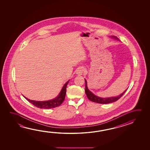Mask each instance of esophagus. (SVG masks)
Listing matches in <instances>:
<instances>
[{
	"mask_svg": "<svg viewBox=\"0 0 150 150\" xmlns=\"http://www.w3.org/2000/svg\"><path fill=\"white\" fill-rule=\"evenodd\" d=\"M84 68H83V67H81V68H79V69H78L77 70V71H76V73L77 75H81L83 73H84Z\"/></svg>",
	"mask_w": 150,
	"mask_h": 150,
	"instance_id": "1",
	"label": "esophagus"
}]
</instances>
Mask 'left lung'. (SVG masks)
<instances>
[{"instance_id":"obj_1","label":"left lung","mask_w":150,"mask_h":150,"mask_svg":"<svg viewBox=\"0 0 150 150\" xmlns=\"http://www.w3.org/2000/svg\"><path fill=\"white\" fill-rule=\"evenodd\" d=\"M112 37L113 38H115L116 40H119V39L116 36H112ZM85 93L86 94L87 97L91 101L93 102L97 103H100V104H108L110 103L116 102V100L120 99L123 95L126 92V90H127L126 89L121 95L117 96L103 98V97L97 96L96 95L94 94L91 91H90L87 86V81L85 79Z\"/></svg>"}]
</instances>
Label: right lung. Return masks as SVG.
<instances>
[{"label":"right lung","instance_id":"1","mask_svg":"<svg viewBox=\"0 0 150 150\" xmlns=\"http://www.w3.org/2000/svg\"><path fill=\"white\" fill-rule=\"evenodd\" d=\"M69 80L64 84L63 87L61 89V92L58 94L57 97H55L53 100H45V101H37L34 100H30L27 98V97H24L28 100L29 102L31 103L32 104L40 108H56L61 105L62 103L65 100V97L66 96V87L69 83Z\"/></svg>","mask_w":150,"mask_h":150}]
</instances>
